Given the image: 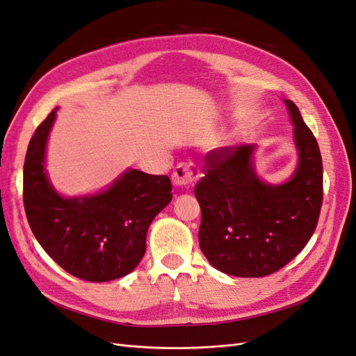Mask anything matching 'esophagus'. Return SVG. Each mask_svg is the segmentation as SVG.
Returning a JSON list of instances; mask_svg holds the SVG:
<instances>
[{"mask_svg": "<svg viewBox=\"0 0 356 356\" xmlns=\"http://www.w3.org/2000/svg\"><path fill=\"white\" fill-rule=\"evenodd\" d=\"M199 177L200 172L195 163H179L172 174V182L177 187L188 188Z\"/></svg>", "mask_w": 356, "mask_h": 356, "instance_id": "34e87169", "label": "esophagus"}]
</instances>
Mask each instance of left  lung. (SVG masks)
I'll use <instances>...</instances> for the list:
<instances>
[{
	"instance_id": "left-lung-1",
	"label": "left lung",
	"mask_w": 356,
	"mask_h": 356,
	"mask_svg": "<svg viewBox=\"0 0 356 356\" xmlns=\"http://www.w3.org/2000/svg\"><path fill=\"white\" fill-rule=\"evenodd\" d=\"M294 124L298 165L284 184H266L252 165L254 145L215 148L204 156L195 187L200 204V250L220 272L263 277L277 272L314 234L322 207V159L297 105L285 101Z\"/></svg>"
}]
</instances>
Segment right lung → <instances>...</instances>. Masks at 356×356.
Listing matches in <instances>:
<instances>
[{
  "instance_id": "add662e5",
  "label": "right lung",
  "mask_w": 356,
  "mask_h": 356,
  "mask_svg": "<svg viewBox=\"0 0 356 356\" xmlns=\"http://www.w3.org/2000/svg\"><path fill=\"white\" fill-rule=\"evenodd\" d=\"M56 108L32 135L24 165V204L37 241L63 270L89 282L131 273L145 254L156 215L172 200L168 175L127 169L93 196L62 197L44 172L49 132Z\"/></svg>"
}]
</instances>
